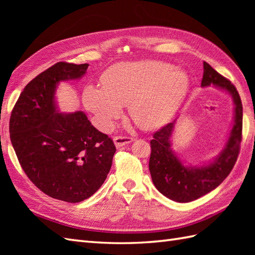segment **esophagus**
<instances>
[{
    "instance_id": "34e87169",
    "label": "esophagus",
    "mask_w": 255,
    "mask_h": 255,
    "mask_svg": "<svg viewBox=\"0 0 255 255\" xmlns=\"http://www.w3.org/2000/svg\"><path fill=\"white\" fill-rule=\"evenodd\" d=\"M133 138H130V137H123V136H116L114 137V143H115V145L117 148H121L123 147V145L127 144V143H130L133 141Z\"/></svg>"
}]
</instances>
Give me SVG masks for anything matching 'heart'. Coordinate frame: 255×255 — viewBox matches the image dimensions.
<instances>
[{"label": "heart", "mask_w": 255, "mask_h": 255, "mask_svg": "<svg viewBox=\"0 0 255 255\" xmlns=\"http://www.w3.org/2000/svg\"><path fill=\"white\" fill-rule=\"evenodd\" d=\"M102 84H86L84 107L103 131H110L129 106L133 122L145 129L169 123L188 94V75L176 66L159 60L123 62L102 75Z\"/></svg>", "instance_id": "b5f03b06"}]
</instances>
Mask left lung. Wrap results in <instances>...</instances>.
<instances>
[{"mask_svg":"<svg viewBox=\"0 0 255 255\" xmlns=\"http://www.w3.org/2000/svg\"><path fill=\"white\" fill-rule=\"evenodd\" d=\"M214 85L231 95L235 104L234 124L224 149L208 163L185 165L172 149L171 137L176 121L165 125L150 141L149 170L156 189L177 203H189L208 194L224 182L235 166L242 139V103L235 85L204 62L202 86Z\"/></svg>","mask_w":255,"mask_h":255,"instance_id":"1","label":"left lung"}]
</instances>
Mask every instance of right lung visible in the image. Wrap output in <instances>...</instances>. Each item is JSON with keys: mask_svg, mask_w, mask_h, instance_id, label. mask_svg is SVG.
I'll list each match as a JSON object with an SVG mask.
<instances>
[{"mask_svg": "<svg viewBox=\"0 0 255 255\" xmlns=\"http://www.w3.org/2000/svg\"><path fill=\"white\" fill-rule=\"evenodd\" d=\"M88 68V63L53 64L25 86L9 118L21 169L41 192L68 203L82 202L102 186L116 152L113 140L83 112H59V83L81 79Z\"/></svg>", "mask_w": 255, "mask_h": 255, "instance_id": "1", "label": "right lung"}]
</instances>
